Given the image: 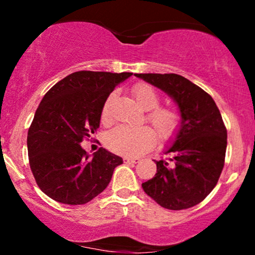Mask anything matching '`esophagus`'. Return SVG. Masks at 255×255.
I'll use <instances>...</instances> for the list:
<instances>
[{
    "label": "esophagus",
    "instance_id": "esophagus-1",
    "mask_svg": "<svg viewBox=\"0 0 255 255\" xmlns=\"http://www.w3.org/2000/svg\"><path fill=\"white\" fill-rule=\"evenodd\" d=\"M140 160V158H137V157H125L124 158V162L125 163H129V164H136L137 162H139Z\"/></svg>",
    "mask_w": 255,
    "mask_h": 255
}]
</instances>
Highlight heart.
I'll return each instance as SVG.
<instances>
[{"label": "heart", "instance_id": "obj_1", "mask_svg": "<svg viewBox=\"0 0 255 255\" xmlns=\"http://www.w3.org/2000/svg\"><path fill=\"white\" fill-rule=\"evenodd\" d=\"M133 96L136 104L141 109L148 111L147 121L153 126L160 139H170L180 127V115L172 108H157L159 105V96L150 85L136 84L133 87ZM113 96L105 102L102 110V121L108 124L110 121V102ZM108 148L118 154L136 156L156 144V133L147 126H119L111 129L105 136Z\"/></svg>", "mask_w": 255, "mask_h": 255}]
</instances>
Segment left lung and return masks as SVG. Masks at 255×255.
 Instances as JSON below:
<instances>
[{"label": "left lung", "mask_w": 255, "mask_h": 255, "mask_svg": "<svg viewBox=\"0 0 255 255\" xmlns=\"http://www.w3.org/2000/svg\"><path fill=\"white\" fill-rule=\"evenodd\" d=\"M174 99L181 124L166 158L154 160V177L141 184L168 210L195 206L215 188L224 166L227 128L211 96L178 74H134Z\"/></svg>", "instance_id": "1"}]
</instances>
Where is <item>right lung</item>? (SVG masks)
Here are the masks:
<instances>
[{"label":"right lung","instance_id":"add662e5","mask_svg":"<svg viewBox=\"0 0 255 255\" xmlns=\"http://www.w3.org/2000/svg\"><path fill=\"white\" fill-rule=\"evenodd\" d=\"M131 74L75 72L45 93L28 128L27 150L34 180L49 198L83 205L107 188L124 160L103 147L90 157L80 144L99 128L110 93Z\"/></svg>","mask_w":255,"mask_h":255}]
</instances>
